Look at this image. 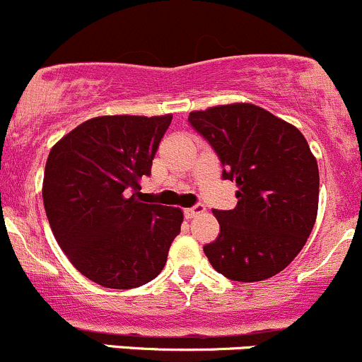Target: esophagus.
Returning a JSON list of instances; mask_svg holds the SVG:
<instances>
[{"mask_svg": "<svg viewBox=\"0 0 362 362\" xmlns=\"http://www.w3.org/2000/svg\"><path fill=\"white\" fill-rule=\"evenodd\" d=\"M204 212H206V207H204L202 204H197L195 207L185 209V216H186V218H188V219L195 218V216H200V214H204Z\"/></svg>", "mask_w": 362, "mask_h": 362, "instance_id": "34e87169", "label": "esophagus"}]
</instances>
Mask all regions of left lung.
Listing matches in <instances>:
<instances>
[{
  "instance_id": "8db88e82",
  "label": "left lung",
  "mask_w": 362,
  "mask_h": 362,
  "mask_svg": "<svg viewBox=\"0 0 362 362\" xmlns=\"http://www.w3.org/2000/svg\"><path fill=\"white\" fill-rule=\"evenodd\" d=\"M237 182L232 211H212L219 235L204 245L216 272L238 282L277 275L303 249L319 207V167L296 127L249 103L188 117Z\"/></svg>"
}]
</instances>
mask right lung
<instances>
[{
    "label": "right lung",
    "mask_w": 362,
    "mask_h": 362,
    "mask_svg": "<svg viewBox=\"0 0 362 362\" xmlns=\"http://www.w3.org/2000/svg\"><path fill=\"white\" fill-rule=\"evenodd\" d=\"M170 120L95 117L48 153L42 189L48 223L73 267L95 284L139 288L165 267L182 211L141 202L139 181L150 176Z\"/></svg>",
    "instance_id": "add662e5"
}]
</instances>
